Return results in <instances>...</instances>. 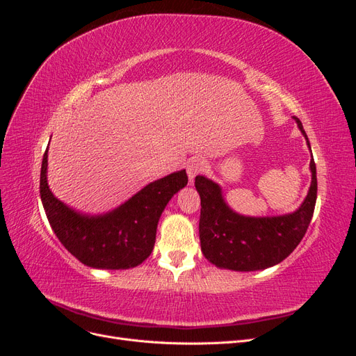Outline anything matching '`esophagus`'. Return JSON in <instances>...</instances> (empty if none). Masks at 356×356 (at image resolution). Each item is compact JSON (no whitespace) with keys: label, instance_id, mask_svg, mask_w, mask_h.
Instances as JSON below:
<instances>
[{"label":"esophagus","instance_id":"esophagus-1","mask_svg":"<svg viewBox=\"0 0 356 356\" xmlns=\"http://www.w3.org/2000/svg\"><path fill=\"white\" fill-rule=\"evenodd\" d=\"M204 163L200 159H193L187 163V175H188V182L193 184V179H195L196 175H199L200 172L203 170Z\"/></svg>","mask_w":356,"mask_h":356}]
</instances>
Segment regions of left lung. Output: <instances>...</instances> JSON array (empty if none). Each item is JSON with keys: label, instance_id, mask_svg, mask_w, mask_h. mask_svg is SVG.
I'll use <instances>...</instances> for the list:
<instances>
[{"label": "left lung", "instance_id": "8db88e82", "mask_svg": "<svg viewBox=\"0 0 356 356\" xmlns=\"http://www.w3.org/2000/svg\"><path fill=\"white\" fill-rule=\"evenodd\" d=\"M297 126L310 143L303 124ZM312 182L307 196L298 209L275 217H248L233 211L222 196L221 187L212 179L197 175L196 190L200 196L199 236L204 258L220 268L254 272L279 264L293 252L309 227L316 203V166L310 160Z\"/></svg>", "mask_w": 356, "mask_h": 356}]
</instances>
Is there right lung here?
<instances>
[{
	"label": "right lung",
	"instance_id": "1",
	"mask_svg": "<svg viewBox=\"0 0 356 356\" xmlns=\"http://www.w3.org/2000/svg\"><path fill=\"white\" fill-rule=\"evenodd\" d=\"M187 182L186 169H182L149 182L110 212L89 215L72 209L53 195L47 182L46 152L40 195L51 230L79 261L93 268L122 270L139 266L153 252L160 215Z\"/></svg>",
	"mask_w": 356,
	"mask_h": 356
}]
</instances>
